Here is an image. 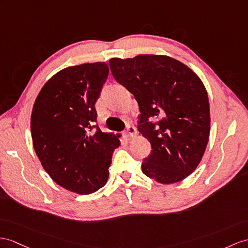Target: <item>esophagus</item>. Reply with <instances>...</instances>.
Segmentation results:
<instances>
[{
	"label": "esophagus",
	"instance_id": "esophagus-1",
	"mask_svg": "<svg viewBox=\"0 0 248 248\" xmlns=\"http://www.w3.org/2000/svg\"><path fill=\"white\" fill-rule=\"evenodd\" d=\"M136 135H137V129L135 126L128 125L127 128H126V131H125V136L128 139H131V138H134Z\"/></svg>",
	"mask_w": 248,
	"mask_h": 248
}]
</instances>
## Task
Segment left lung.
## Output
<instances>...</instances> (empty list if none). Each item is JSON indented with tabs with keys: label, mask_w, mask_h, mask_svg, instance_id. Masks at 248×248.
I'll list each match as a JSON object with an SVG mask.
<instances>
[{
	"label": "left lung",
	"mask_w": 248,
	"mask_h": 248,
	"mask_svg": "<svg viewBox=\"0 0 248 248\" xmlns=\"http://www.w3.org/2000/svg\"><path fill=\"white\" fill-rule=\"evenodd\" d=\"M109 66L116 81L135 95L141 112L138 130L152 144L143 173L162 184L188 177L203 158L210 131L209 101L201 78L162 54L112 58Z\"/></svg>",
	"instance_id": "obj_1"
}]
</instances>
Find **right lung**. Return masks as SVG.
Here are the masks:
<instances>
[{
	"mask_svg": "<svg viewBox=\"0 0 248 248\" xmlns=\"http://www.w3.org/2000/svg\"><path fill=\"white\" fill-rule=\"evenodd\" d=\"M108 72L105 62L60 70L42 87L32 108V144L42 166L57 184L78 195L106 184L112 153L121 144L119 135L94 125V105Z\"/></svg>",
	"mask_w": 248,
	"mask_h": 248,
	"instance_id": "obj_1",
	"label": "right lung"
}]
</instances>
